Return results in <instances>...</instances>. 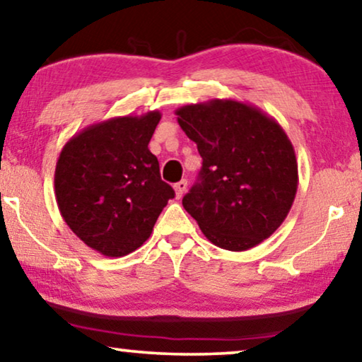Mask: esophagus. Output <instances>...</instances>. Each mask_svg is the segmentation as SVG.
I'll return each instance as SVG.
<instances>
[{"label":"esophagus","instance_id":"1","mask_svg":"<svg viewBox=\"0 0 362 362\" xmlns=\"http://www.w3.org/2000/svg\"><path fill=\"white\" fill-rule=\"evenodd\" d=\"M187 187H188V183H187V180H180V182H177L175 185H174V190H175V195H177V198H180L183 193L187 192Z\"/></svg>","mask_w":362,"mask_h":362}]
</instances>
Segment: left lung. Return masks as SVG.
Wrapping results in <instances>:
<instances>
[{
	"instance_id": "1",
	"label": "left lung",
	"mask_w": 362,
	"mask_h": 362,
	"mask_svg": "<svg viewBox=\"0 0 362 362\" xmlns=\"http://www.w3.org/2000/svg\"><path fill=\"white\" fill-rule=\"evenodd\" d=\"M177 122L203 158L199 179L182 199L209 242L244 252L268 239L298 192V160L281 125L234 99L183 105Z\"/></svg>"
}]
</instances>
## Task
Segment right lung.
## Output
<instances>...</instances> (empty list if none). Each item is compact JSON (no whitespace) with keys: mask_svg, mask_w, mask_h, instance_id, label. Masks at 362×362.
<instances>
[{"mask_svg":"<svg viewBox=\"0 0 362 362\" xmlns=\"http://www.w3.org/2000/svg\"><path fill=\"white\" fill-rule=\"evenodd\" d=\"M160 112L94 123L64 144L55 169V197L68 228L105 257H123L149 239L174 198L148 144Z\"/></svg>","mask_w":362,"mask_h":362,"instance_id":"obj_1","label":"right lung"}]
</instances>
